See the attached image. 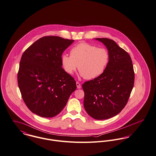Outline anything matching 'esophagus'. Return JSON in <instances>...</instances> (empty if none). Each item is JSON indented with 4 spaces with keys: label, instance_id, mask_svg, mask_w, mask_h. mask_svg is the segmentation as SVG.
Segmentation results:
<instances>
[{
    "label": "esophagus",
    "instance_id": "esophagus-1",
    "mask_svg": "<svg viewBox=\"0 0 156 156\" xmlns=\"http://www.w3.org/2000/svg\"><path fill=\"white\" fill-rule=\"evenodd\" d=\"M76 87H77V88H81V84L78 83V82H76Z\"/></svg>",
    "mask_w": 156,
    "mask_h": 156
}]
</instances>
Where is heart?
Listing matches in <instances>:
<instances>
[{"label":"heart","instance_id":"b5f03b06","mask_svg":"<svg viewBox=\"0 0 156 156\" xmlns=\"http://www.w3.org/2000/svg\"><path fill=\"white\" fill-rule=\"evenodd\" d=\"M109 60V52L105 48L80 43L70 49V55H62L61 63L68 74L72 75L78 66L81 76L86 80H92L104 72Z\"/></svg>","mask_w":156,"mask_h":156}]
</instances>
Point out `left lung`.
Returning a JSON list of instances; mask_svg holds the SVG:
<instances>
[{"label": "left lung", "mask_w": 156, "mask_h": 156, "mask_svg": "<svg viewBox=\"0 0 156 156\" xmlns=\"http://www.w3.org/2000/svg\"><path fill=\"white\" fill-rule=\"evenodd\" d=\"M106 47L109 60L104 72L83 84L84 106L96 120L117 115L128 102L134 86L135 72L130 55L108 38H96Z\"/></svg>", "instance_id": "left-lung-1"}]
</instances>
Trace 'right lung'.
<instances>
[{"label": "right lung", "mask_w": 156, "mask_h": 156, "mask_svg": "<svg viewBox=\"0 0 156 156\" xmlns=\"http://www.w3.org/2000/svg\"><path fill=\"white\" fill-rule=\"evenodd\" d=\"M73 42L59 36H44L22 55L18 85L27 107L39 116L51 118L58 114L76 88L74 78L61 63L63 52Z\"/></svg>", "instance_id": "right-lung-1"}]
</instances>
